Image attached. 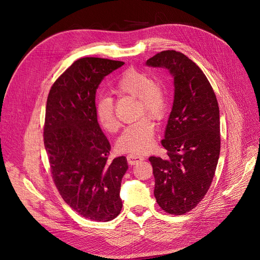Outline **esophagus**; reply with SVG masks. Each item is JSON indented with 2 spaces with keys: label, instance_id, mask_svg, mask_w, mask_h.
Here are the masks:
<instances>
[{
  "label": "esophagus",
  "instance_id": "34e87169",
  "mask_svg": "<svg viewBox=\"0 0 260 260\" xmlns=\"http://www.w3.org/2000/svg\"><path fill=\"white\" fill-rule=\"evenodd\" d=\"M126 158H127V162L131 166H134V165H136V163L144 160V157L141 155H138V154H129V155H127Z\"/></svg>",
  "mask_w": 260,
  "mask_h": 260
}]
</instances>
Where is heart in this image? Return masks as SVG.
<instances>
[{
    "label": "heart",
    "instance_id": "1",
    "mask_svg": "<svg viewBox=\"0 0 260 260\" xmlns=\"http://www.w3.org/2000/svg\"><path fill=\"white\" fill-rule=\"evenodd\" d=\"M113 91L119 95L138 98L137 115L148 116L161 121L168 109V95L160 84L154 83L152 77L136 68H128L117 79ZM94 115L99 125L107 133L115 134L120 128V122L115 114L111 98H100L94 107ZM155 125L147 117L128 125L117 141V148L124 153H144L154 145Z\"/></svg>",
    "mask_w": 260,
    "mask_h": 260
}]
</instances>
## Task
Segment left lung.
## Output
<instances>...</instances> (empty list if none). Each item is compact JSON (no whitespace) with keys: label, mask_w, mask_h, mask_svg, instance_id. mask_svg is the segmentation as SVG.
<instances>
[{"label":"left lung","mask_w":260,"mask_h":260,"mask_svg":"<svg viewBox=\"0 0 260 260\" xmlns=\"http://www.w3.org/2000/svg\"><path fill=\"white\" fill-rule=\"evenodd\" d=\"M174 77L175 95L162 146L166 158L149 157L154 195L171 215L196 208L213 181L220 154V119L216 94L206 75L185 54L163 50L146 61Z\"/></svg>","instance_id":"8db88e82"}]
</instances>
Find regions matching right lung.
<instances>
[{"instance_id": "1", "label": "right lung", "mask_w": 260, "mask_h": 260, "mask_svg": "<svg viewBox=\"0 0 260 260\" xmlns=\"http://www.w3.org/2000/svg\"><path fill=\"white\" fill-rule=\"evenodd\" d=\"M124 62L101 58L75 61L52 84L46 102L44 145L52 180L76 213L109 221L122 209L124 156L108 159L111 144L94 115L95 90Z\"/></svg>"}]
</instances>
